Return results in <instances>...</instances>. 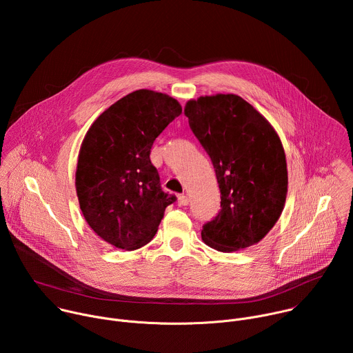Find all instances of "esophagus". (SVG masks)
<instances>
[{
	"label": "esophagus",
	"mask_w": 353,
	"mask_h": 353,
	"mask_svg": "<svg viewBox=\"0 0 353 353\" xmlns=\"http://www.w3.org/2000/svg\"><path fill=\"white\" fill-rule=\"evenodd\" d=\"M177 203H179V205H188V196L187 195H184V194H180L179 196H177Z\"/></svg>",
	"instance_id": "esophagus-1"
}]
</instances>
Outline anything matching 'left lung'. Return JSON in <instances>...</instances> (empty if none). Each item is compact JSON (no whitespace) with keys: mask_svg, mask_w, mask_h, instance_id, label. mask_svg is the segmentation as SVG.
I'll return each instance as SVG.
<instances>
[{"mask_svg":"<svg viewBox=\"0 0 353 353\" xmlns=\"http://www.w3.org/2000/svg\"><path fill=\"white\" fill-rule=\"evenodd\" d=\"M184 114L212 161L221 190V211L203 228V241L222 253L257 244L278 222L288 194L278 132L234 93L190 99Z\"/></svg>","mask_w":353,"mask_h":353,"instance_id":"left-lung-1","label":"left lung"}]
</instances>
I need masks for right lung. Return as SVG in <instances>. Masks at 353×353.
<instances>
[{
  "label": "right lung",
  "mask_w": 353,
  "mask_h": 353,
  "mask_svg": "<svg viewBox=\"0 0 353 353\" xmlns=\"http://www.w3.org/2000/svg\"><path fill=\"white\" fill-rule=\"evenodd\" d=\"M180 114L174 97L138 89L106 109L86 131L75 190L86 223L106 243L131 251L157 234L174 196L161 187L150 148Z\"/></svg>",
  "instance_id": "right-lung-1"
}]
</instances>
